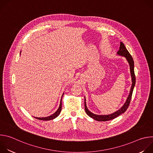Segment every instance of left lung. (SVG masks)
Listing matches in <instances>:
<instances>
[{
    "label": "left lung",
    "instance_id": "left-lung-1",
    "mask_svg": "<svg viewBox=\"0 0 153 153\" xmlns=\"http://www.w3.org/2000/svg\"><path fill=\"white\" fill-rule=\"evenodd\" d=\"M117 54L119 56L125 57L126 58L129 65L131 77V81H132L131 87V89H130V91H129V95L127 97V99H126L125 103H124V105L117 111H116V112H114L112 114H110L97 115V114H95L93 113L92 112L90 111L88 109V108H87V106H86V99L85 97V110L86 113L88 114V116H89L90 117L93 118V119H94L97 121H103V122H105V121L110 120L114 119V118L118 117L120 114L124 113L126 111L127 108H128L129 105L130 103L133 91L134 86H135V83H136V77H135L134 70V60H133V59L132 56H131V54H129L128 51L126 50L125 46L124 45V44L122 42H120L119 50L117 52Z\"/></svg>",
    "mask_w": 153,
    "mask_h": 153
}]
</instances>
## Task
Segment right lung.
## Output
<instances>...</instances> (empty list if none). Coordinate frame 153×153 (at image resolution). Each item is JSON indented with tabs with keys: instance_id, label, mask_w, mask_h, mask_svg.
Returning <instances> with one entry per match:
<instances>
[{
	"instance_id": "1",
	"label": "right lung",
	"mask_w": 153,
	"mask_h": 153,
	"mask_svg": "<svg viewBox=\"0 0 153 153\" xmlns=\"http://www.w3.org/2000/svg\"><path fill=\"white\" fill-rule=\"evenodd\" d=\"M21 53V51H20ZM63 94H62V97H61V100H60V105H59V108L57 109V110L52 115L50 116H48V117H34V118L37 119H39V120H53L55 118H56L60 113V111L62 110V97L63 96Z\"/></svg>"
}]
</instances>
